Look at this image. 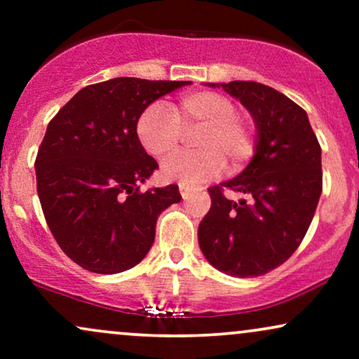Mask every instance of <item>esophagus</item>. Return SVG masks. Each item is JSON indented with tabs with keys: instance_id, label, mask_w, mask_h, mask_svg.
<instances>
[{
	"instance_id": "34e87169",
	"label": "esophagus",
	"mask_w": 359,
	"mask_h": 359,
	"mask_svg": "<svg viewBox=\"0 0 359 359\" xmlns=\"http://www.w3.org/2000/svg\"><path fill=\"white\" fill-rule=\"evenodd\" d=\"M179 189H180V196H182L184 201L189 199V197L192 196V192L197 191V189L194 187V185H185V184H180Z\"/></svg>"
}]
</instances>
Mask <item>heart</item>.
<instances>
[{
    "instance_id": "obj_1",
    "label": "heart",
    "mask_w": 359,
    "mask_h": 359,
    "mask_svg": "<svg viewBox=\"0 0 359 359\" xmlns=\"http://www.w3.org/2000/svg\"><path fill=\"white\" fill-rule=\"evenodd\" d=\"M200 128L196 154L168 157L160 167L167 182L192 185L219 174L224 158L229 167L243 165L255 151V133L245 119L236 116V106L222 94L201 90L189 94L170 108L151 102L137 121V137L147 154L163 158L176 149L182 130Z\"/></svg>"
}]
</instances>
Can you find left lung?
<instances>
[{"label":"left lung","mask_w":359,"mask_h":359,"mask_svg":"<svg viewBox=\"0 0 359 359\" xmlns=\"http://www.w3.org/2000/svg\"><path fill=\"white\" fill-rule=\"evenodd\" d=\"M245 106L257 126L255 155L234 179L209 189L211 209L197 238L205 259L222 273L251 278L285 263L306 236L323 192L320 145L307 113L259 82L212 84ZM250 203L226 200L222 187Z\"/></svg>","instance_id":"obj_1"}]
</instances>
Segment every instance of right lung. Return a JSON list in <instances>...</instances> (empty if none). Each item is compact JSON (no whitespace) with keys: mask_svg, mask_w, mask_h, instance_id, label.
Here are the masks:
<instances>
[{"mask_svg":"<svg viewBox=\"0 0 359 359\" xmlns=\"http://www.w3.org/2000/svg\"><path fill=\"white\" fill-rule=\"evenodd\" d=\"M191 81L116 77L81 89L48 123L35 160L36 192L59 246L94 273L133 269L156 219L180 203L175 184L140 192L158 168L137 137L147 106Z\"/></svg>","mask_w":359,"mask_h":359,"instance_id":"right-lung-1","label":"right lung"}]
</instances>
